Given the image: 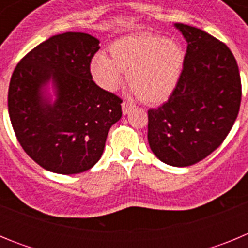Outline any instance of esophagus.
Returning a JSON list of instances; mask_svg holds the SVG:
<instances>
[{"mask_svg": "<svg viewBox=\"0 0 248 248\" xmlns=\"http://www.w3.org/2000/svg\"><path fill=\"white\" fill-rule=\"evenodd\" d=\"M133 107H134V105L131 104V103H129V102H123V104H122L123 113H124V114H128L129 111L131 110V108H133Z\"/></svg>", "mask_w": 248, "mask_h": 248, "instance_id": "34e87169", "label": "esophagus"}]
</instances>
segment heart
Here are the masks:
<instances>
[{"label": "heart", "instance_id": "obj_1", "mask_svg": "<svg viewBox=\"0 0 248 248\" xmlns=\"http://www.w3.org/2000/svg\"><path fill=\"white\" fill-rule=\"evenodd\" d=\"M111 58L104 53L91 63L93 79L105 91H115L129 72L133 92L146 103L168 99L180 80L185 63L183 47L172 39L153 33L122 37L110 46Z\"/></svg>", "mask_w": 248, "mask_h": 248}]
</instances>
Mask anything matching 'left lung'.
Returning a JSON list of instances; mask_svg holds the SVG:
<instances>
[{"label":"left lung","mask_w":248,"mask_h":248,"mask_svg":"<svg viewBox=\"0 0 248 248\" xmlns=\"http://www.w3.org/2000/svg\"><path fill=\"white\" fill-rule=\"evenodd\" d=\"M187 41L180 80L168 102L148 110L150 149L163 163L190 166L226 139L240 110L241 77L230 48L205 31L175 23Z\"/></svg>","instance_id":"left-lung-1"}]
</instances>
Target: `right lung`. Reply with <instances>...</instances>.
Segmentation results:
<instances>
[{"instance_id":"right-lung-1","label":"right lung","mask_w":248,"mask_h":248,"mask_svg":"<svg viewBox=\"0 0 248 248\" xmlns=\"http://www.w3.org/2000/svg\"><path fill=\"white\" fill-rule=\"evenodd\" d=\"M98 49L99 41L88 33L57 34L30 50L11 77L8 113L15 134L48 171L89 170L102 156L109 129L122 118L123 100L92 79ZM49 79L59 97L53 106L40 93Z\"/></svg>"}]
</instances>
